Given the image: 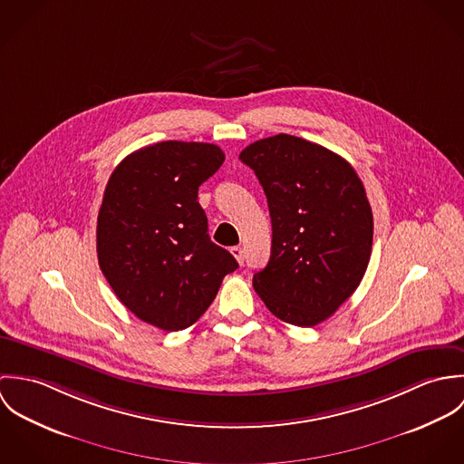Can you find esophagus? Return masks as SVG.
<instances>
[{"instance_id": "1", "label": "esophagus", "mask_w": 464, "mask_h": 464, "mask_svg": "<svg viewBox=\"0 0 464 464\" xmlns=\"http://www.w3.org/2000/svg\"><path fill=\"white\" fill-rule=\"evenodd\" d=\"M230 254L237 259V263H243V259H245V252H243V248H241V246H232V248H230Z\"/></svg>"}]
</instances>
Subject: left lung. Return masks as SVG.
Listing matches in <instances>:
<instances>
[{
    "mask_svg": "<svg viewBox=\"0 0 464 464\" xmlns=\"http://www.w3.org/2000/svg\"><path fill=\"white\" fill-rule=\"evenodd\" d=\"M271 216V257L254 289L271 314L296 327L332 316L361 284L373 214L355 169L337 153L278 133L246 146Z\"/></svg>",
    "mask_w": 464,
    "mask_h": 464,
    "instance_id": "8db88e82",
    "label": "left lung"
}]
</instances>
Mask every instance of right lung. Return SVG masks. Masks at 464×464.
Masks as SVG:
<instances>
[{
	"mask_svg": "<svg viewBox=\"0 0 464 464\" xmlns=\"http://www.w3.org/2000/svg\"><path fill=\"white\" fill-rule=\"evenodd\" d=\"M225 160L208 142L162 140L125 157L98 214V263L121 304L162 331L198 322L239 265L207 234L198 188Z\"/></svg>",
	"mask_w": 464,
	"mask_h": 464,
	"instance_id": "add662e5",
	"label": "right lung"
}]
</instances>
